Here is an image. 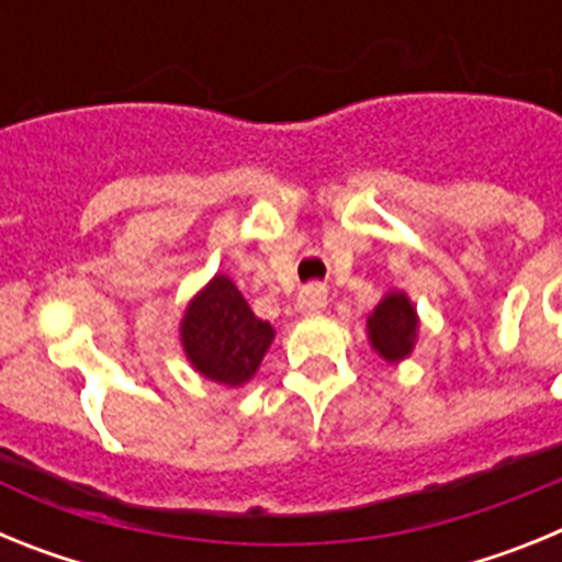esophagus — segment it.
<instances>
[{
	"mask_svg": "<svg viewBox=\"0 0 562 562\" xmlns=\"http://www.w3.org/2000/svg\"><path fill=\"white\" fill-rule=\"evenodd\" d=\"M324 306L326 290L321 284H310L297 292V310L304 312V315H317V312H324Z\"/></svg>",
	"mask_w": 562,
	"mask_h": 562,
	"instance_id": "obj_1",
	"label": "esophagus"
}]
</instances>
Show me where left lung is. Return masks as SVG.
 Listing matches in <instances>:
<instances>
[{
	"mask_svg": "<svg viewBox=\"0 0 562 562\" xmlns=\"http://www.w3.org/2000/svg\"><path fill=\"white\" fill-rule=\"evenodd\" d=\"M369 340L376 355L385 362H400L414 351L419 317H416L411 297L400 290H391L382 297L366 321Z\"/></svg>",
	"mask_w": 562,
	"mask_h": 562,
	"instance_id": "left-lung-1",
	"label": "left lung"
}]
</instances>
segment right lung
<instances>
[{
  "label": "right lung",
  "mask_w": 562,
  "mask_h": 562,
  "mask_svg": "<svg viewBox=\"0 0 562 562\" xmlns=\"http://www.w3.org/2000/svg\"><path fill=\"white\" fill-rule=\"evenodd\" d=\"M272 337V326L252 315L227 276H213L211 284L188 304L180 324L182 349L193 369L231 389L245 385L256 374Z\"/></svg>",
  "instance_id": "1"
}]
</instances>
